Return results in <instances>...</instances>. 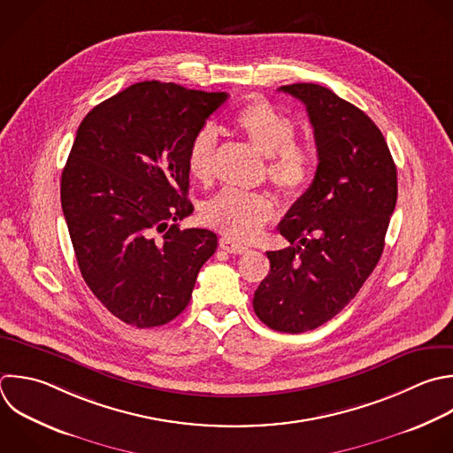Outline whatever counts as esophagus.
<instances>
[{
    "label": "esophagus",
    "instance_id": "1",
    "mask_svg": "<svg viewBox=\"0 0 453 453\" xmlns=\"http://www.w3.org/2000/svg\"><path fill=\"white\" fill-rule=\"evenodd\" d=\"M219 246L226 253H234V255H242V253L248 251V246H244V244H241V242H237V241H234L232 237H226V235H223L219 239Z\"/></svg>",
    "mask_w": 453,
    "mask_h": 453
}]
</instances>
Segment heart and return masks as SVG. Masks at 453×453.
<instances>
[{
    "label": "heart",
    "instance_id": "obj_1",
    "mask_svg": "<svg viewBox=\"0 0 453 453\" xmlns=\"http://www.w3.org/2000/svg\"><path fill=\"white\" fill-rule=\"evenodd\" d=\"M234 126L250 143L267 156V177L285 196H297L313 180L315 156L310 147L296 142V122L264 99H255L242 106ZM216 133L212 127H202L188 149L189 175L209 184L214 175ZM276 203L271 195L242 189H223L207 202L203 209L205 221L235 241H251L274 218Z\"/></svg>",
    "mask_w": 453,
    "mask_h": 453
}]
</instances>
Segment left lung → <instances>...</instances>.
<instances>
[{
    "instance_id": "8db88e82",
    "label": "left lung",
    "mask_w": 453,
    "mask_h": 453,
    "mask_svg": "<svg viewBox=\"0 0 453 453\" xmlns=\"http://www.w3.org/2000/svg\"><path fill=\"white\" fill-rule=\"evenodd\" d=\"M280 92L306 106L319 166L278 226L290 246L267 251L271 271L253 310L274 331L304 333L340 313L377 265L396 203V168L382 133L354 104L313 83Z\"/></svg>"
}]
</instances>
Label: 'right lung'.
Returning <instances> with one entry per match:
<instances>
[{"instance_id": "obj_1", "label": "right lung", "mask_w": 453, "mask_h": 453, "mask_svg": "<svg viewBox=\"0 0 453 453\" xmlns=\"http://www.w3.org/2000/svg\"><path fill=\"white\" fill-rule=\"evenodd\" d=\"M226 99L143 81L80 124L62 173V209L83 280L126 324L156 327L180 315L218 248L214 232L180 230L177 221L193 212L191 138Z\"/></svg>"}]
</instances>
